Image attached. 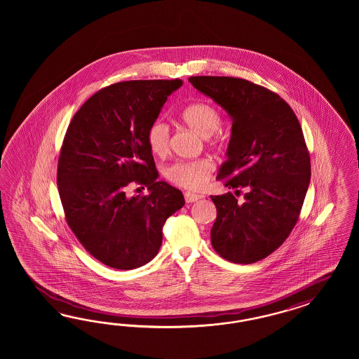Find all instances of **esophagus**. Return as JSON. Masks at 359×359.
<instances>
[{"mask_svg": "<svg viewBox=\"0 0 359 359\" xmlns=\"http://www.w3.org/2000/svg\"><path fill=\"white\" fill-rule=\"evenodd\" d=\"M184 197L187 203H195V201L201 200L204 196L196 195V194H192V192H185Z\"/></svg>", "mask_w": 359, "mask_h": 359, "instance_id": "obj_1", "label": "esophagus"}]
</instances>
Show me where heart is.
<instances>
[{
	"instance_id": "b5f03b06",
	"label": "heart",
	"mask_w": 359,
	"mask_h": 359,
	"mask_svg": "<svg viewBox=\"0 0 359 359\" xmlns=\"http://www.w3.org/2000/svg\"><path fill=\"white\" fill-rule=\"evenodd\" d=\"M180 117L185 125L201 137H207L210 146L222 149L225 144L219 137H212L221 126V114L217 109L207 101H195L187 105ZM146 141L154 155L164 156L170 150V130L162 121H155L149 126ZM215 171V164L209 159L179 161L165 168V177L175 185L187 189H200L207 184L210 175Z\"/></svg>"
}]
</instances>
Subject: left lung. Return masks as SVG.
<instances>
[{"instance_id":"left-lung-1","label":"left lung","mask_w":359,"mask_h":359,"mask_svg":"<svg viewBox=\"0 0 359 359\" xmlns=\"http://www.w3.org/2000/svg\"><path fill=\"white\" fill-rule=\"evenodd\" d=\"M194 87L230 114L231 137L221 180L236 195L210 196L217 218L213 249L250 264L280 248L294 228L311 180V158L294 110L278 93L231 76H192ZM245 192L244 200L236 197Z\"/></svg>"}]
</instances>
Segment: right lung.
I'll use <instances>...</instances> for the list:
<instances>
[{"mask_svg":"<svg viewBox=\"0 0 359 359\" xmlns=\"http://www.w3.org/2000/svg\"><path fill=\"white\" fill-rule=\"evenodd\" d=\"M183 80H130L88 98L65 131L56 183L68 226L84 249L111 269L133 270L158 254L165 219L185 204L158 182L146 133ZM142 184L149 196L127 195ZM140 189V188H137Z\"/></svg>","mask_w":359,"mask_h":359,"instance_id":"obj_1","label":"right lung"}]
</instances>
